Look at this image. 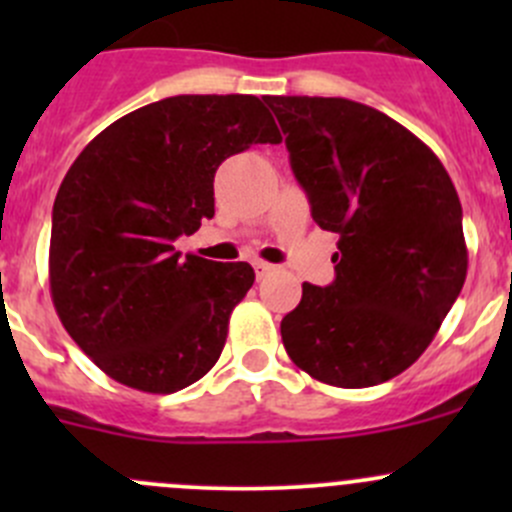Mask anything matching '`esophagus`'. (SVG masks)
<instances>
[{"mask_svg":"<svg viewBox=\"0 0 512 512\" xmlns=\"http://www.w3.org/2000/svg\"><path fill=\"white\" fill-rule=\"evenodd\" d=\"M255 272H257V277H267L270 275V272H275V265H270V262H262V260H257L255 262Z\"/></svg>","mask_w":512,"mask_h":512,"instance_id":"obj_1","label":"esophagus"}]
</instances>
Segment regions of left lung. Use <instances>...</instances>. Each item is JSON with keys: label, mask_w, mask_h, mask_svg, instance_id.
Segmentation results:
<instances>
[{"label": "left lung", "mask_w": 512, "mask_h": 512, "mask_svg": "<svg viewBox=\"0 0 512 512\" xmlns=\"http://www.w3.org/2000/svg\"><path fill=\"white\" fill-rule=\"evenodd\" d=\"M312 218L337 232L332 285H302L282 319L289 359L324 384L364 389L426 352L468 272L463 210L436 153L349 98L265 96Z\"/></svg>", "instance_id": "8db88e82"}]
</instances>
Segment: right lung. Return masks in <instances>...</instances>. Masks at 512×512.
I'll return each instance as SVG.
<instances>
[{
	"mask_svg": "<svg viewBox=\"0 0 512 512\" xmlns=\"http://www.w3.org/2000/svg\"><path fill=\"white\" fill-rule=\"evenodd\" d=\"M257 96H170L101 131L66 173L51 213L49 285L81 352L118 384L173 394L203 379L255 272L173 242L213 218L215 170L280 143Z\"/></svg>",
	"mask_w": 512,
	"mask_h": 512,
	"instance_id": "1",
	"label": "right lung"
}]
</instances>
